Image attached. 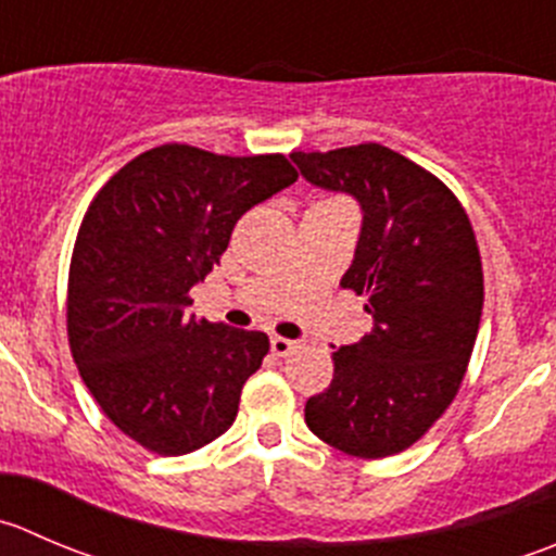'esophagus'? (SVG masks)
<instances>
[{
  "label": "esophagus",
  "instance_id": "esophagus-1",
  "mask_svg": "<svg viewBox=\"0 0 556 556\" xmlns=\"http://www.w3.org/2000/svg\"><path fill=\"white\" fill-rule=\"evenodd\" d=\"M295 350V342L293 339H285V337H271V353L279 355V358H285V355H290Z\"/></svg>",
  "mask_w": 556,
  "mask_h": 556
}]
</instances>
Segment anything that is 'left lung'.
<instances>
[{"instance_id":"8db88e82","label":"left lung","mask_w":556,"mask_h":556,"mask_svg":"<svg viewBox=\"0 0 556 556\" xmlns=\"http://www.w3.org/2000/svg\"><path fill=\"white\" fill-rule=\"evenodd\" d=\"M306 181L350 192L364 225L342 288L366 295L375 328L339 348L306 427L358 459L402 454L438 424L465 380L483 312V266L459 198L380 143L293 152Z\"/></svg>"}]
</instances>
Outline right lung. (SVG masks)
<instances>
[{"instance_id":"obj_1","label":"right lung","mask_w":556,"mask_h":556,"mask_svg":"<svg viewBox=\"0 0 556 556\" xmlns=\"http://www.w3.org/2000/svg\"><path fill=\"white\" fill-rule=\"evenodd\" d=\"M295 179L285 154L165 143L91 198L70 257V353L108 421L152 454H190L236 421L268 337L185 309L241 214Z\"/></svg>"}]
</instances>
